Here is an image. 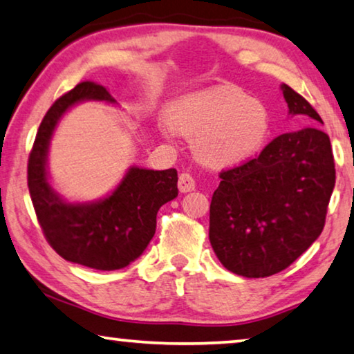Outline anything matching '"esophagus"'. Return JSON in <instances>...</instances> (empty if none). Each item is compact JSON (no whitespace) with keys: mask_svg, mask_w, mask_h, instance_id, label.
<instances>
[{"mask_svg":"<svg viewBox=\"0 0 354 354\" xmlns=\"http://www.w3.org/2000/svg\"><path fill=\"white\" fill-rule=\"evenodd\" d=\"M178 187L181 192H191L195 189V179L191 173H181L178 179Z\"/></svg>","mask_w":354,"mask_h":354,"instance_id":"1","label":"esophagus"}]
</instances>
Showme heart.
Here are the masks:
<instances>
[{
    "mask_svg": "<svg viewBox=\"0 0 354 354\" xmlns=\"http://www.w3.org/2000/svg\"><path fill=\"white\" fill-rule=\"evenodd\" d=\"M171 122L184 135L195 136L194 149L211 165H235L261 151L270 133V113L261 100L241 88L223 86L189 95L175 104ZM162 131L173 133L165 124Z\"/></svg>",
    "mask_w": 354,
    "mask_h": 354,
    "instance_id": "1",
    "label": "heart"
}]
</instances>
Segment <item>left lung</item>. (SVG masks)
<instances>
[{"instance_id":"obj_1","label":"left lung","mask_w":354,"mask_h":354,"mask_svg":"<svg viewBox=\"0 0 354 354\" xmlns=\"http://www.w3.org/2000/svg\"><path fill=\"white\" fill-rule=\"evenodd\" d=\"M289 113L323 124L302 95L283 84ZM209 205V241L236 275L266 278L288 268L323 232L335 186L329 136L307 127L277 136L259 156L219 173Z\"/></svg>"}]
</instances>
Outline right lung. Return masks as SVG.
Masks as SVG:
<instances>
[{"mask_svg": "<svg viewBox=\"0 0 354 354\" xmlns=\"http://www.w3.org/2000/svg\"><path fill=\"white\" fill-rule=\"evenodd\" d=\"M82 100L114 102L106 87L84 81L52 104L28 157V189L42 234L57 254L97 270H118L138 259L149 245L157 211L178 195V171L131 167L106 198L63 202L47 181V151L63 113Z\"/></svg>", "mask_w": 354, "mask_h": 354, "instance_id": "add662e5", "label": "right lung"}]
</instances>
